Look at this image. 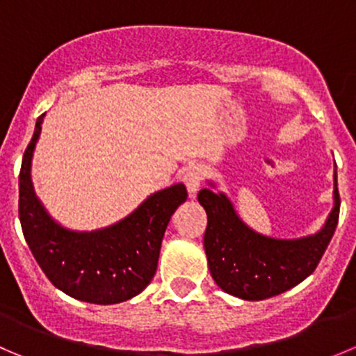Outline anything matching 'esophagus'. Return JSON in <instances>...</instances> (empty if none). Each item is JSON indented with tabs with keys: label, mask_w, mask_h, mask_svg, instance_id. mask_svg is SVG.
<instances>
[{
	"label": "esophagus",
	"mask_w": 356,
	"mask_h": 356,
	"mask_svg": "<svg viewBox=\"0 0 356 356\" xmlns=\"http://www.w3.org/2000/svg\"><path fill=\"white\" fill-rule=\"evenodd\" d=\"M182 181H184L186 188L191 193V196H195V193L198 191L200 184L203 181V168L200 165H189L184 170V174H182Z\"/></svg>",
	"instance_id": "34e87169"
}]
</instances>
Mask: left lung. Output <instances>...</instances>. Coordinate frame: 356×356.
Segmentation results:
<instances>
[{"label":"left lung","instance_id":"8db88e82","mask_svg":"<svg viewBox=\"0 0 356 356\" xmlns=\"http://www.w3.org/2000/svg\"><path fill=\"white\" fill-rule=\"evenodd\" d=\"M198 202L207 212L203 247L210 275L224 292L245 301L273 298L309 277L330 243L341 207L334 175V209L322 231L299 240H277L245 226L222 193L202 189Z\"/></svg>","mask_w":356,"mask_h":356}]
</instances>
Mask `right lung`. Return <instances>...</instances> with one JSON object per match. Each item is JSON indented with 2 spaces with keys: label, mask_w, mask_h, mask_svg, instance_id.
<instances>
[{
  "label": "right lung",
  "mask_w": 356,
  "mask_h": 356,
  "mask_svg": "<svg viewBox=\"0 0 356 356\" xmlns=\"http://www.w3.org/2000/svg\"><path fill=\"white\" fill-rule=\"evenodd\" d=\"M43 116L36 120L19 174V219L24 238L48 280L71 298L116 305L134 298L156 273L161 240L172 213L188 198L184 184L151 195L127 219L106 229L76 233L50 219L31 182V158Z\"/></svg>",
  "instance_id": "right-lung-1"
}]
</instances>
